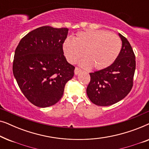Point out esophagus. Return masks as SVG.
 I'll return each mask as SVG.
<instances>
[{
	"label": "esophagus",
	"mask_w": 149,
	"mask_h": 149,
	"mask_svg": "<svg viewBox=\"0 0 149 149\" xmlns=\"http://www.w3.org/2000/svg\"><path fill=\"white\" fill-rule=\"evenodd\" d=\"M80 72H81V69L80 68H79V67H76L74 69V74H78Z\"/></svg>",
	"instance_id": "obj_1"
}]
</instances>
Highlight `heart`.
<instances>
[{
  "instance_id": "1",
  "label": "heart",
  "mask_w": 149,
  "mask_h": 149,
  "mask_svg": "<svg viewBox=\"0 0 149 149\" xmlns=\"http://www.w3.org/2000/svg\"><path fill=\"white\" fill-rule=\"evenodd\" d=\"M122 41L117 34L107 30H88L75 34L73 39L66 38L62 50L66 60L74 64L82 58L83 66L100 70L115 62L121 52Z\"/></svg>"
}]
</instances>
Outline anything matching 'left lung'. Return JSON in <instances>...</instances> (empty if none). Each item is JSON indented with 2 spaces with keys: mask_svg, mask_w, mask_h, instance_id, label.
<instances>
[{
  "mask_svg": "<svg viewBox=\"0 0 149 149\" xmlns=\"http://www.w3.org/2000/svg\"><path fill=\"white\" fill-rule=\"evenodd\" d=\"M122 48L117 60L108 68L89 73L87 94L94 104L107 107L118 102L130 92L134 84L136 57L131 45L119 34Z\"/></svg>",
  "mask_w": 149,
  "mask_h": 149,
  "instance_id": "1",
  "label": "left lung"
}]
</instances>
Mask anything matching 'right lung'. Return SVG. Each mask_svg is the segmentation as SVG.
Here are the masks:
<instances>
[{
    "label": "right lung",
    "mask_w": 149,
    "mask_h": 149,
    "mask_svg": "<svg viewBox=\"0 0 149 149\" xmlns=\"http://www.w3.org/2000/svg\"><path fill=\"white\" fill-rule=\"evenodd\" d=\"M66 28L45 26L30 32L15 49L13 72L22 92L38 107L54 105L62 98L75 67L66 61L62 44Z\"/></svg>",
    "instance_id": "add662e5"
}]
</instances>
